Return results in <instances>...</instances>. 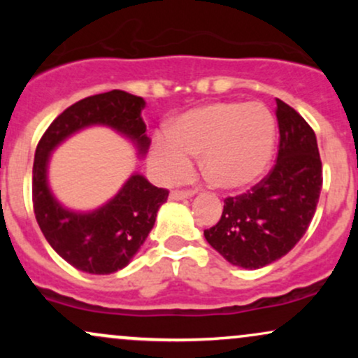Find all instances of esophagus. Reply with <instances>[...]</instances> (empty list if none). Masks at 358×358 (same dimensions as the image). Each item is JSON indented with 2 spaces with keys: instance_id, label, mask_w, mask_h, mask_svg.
<instances>
[{
  "instance_id": "34e87169",
  "label": "esophagus",
  "mask_w": 358,
  "mask_h": 358,
  "mask_svg": "<svg viewBox=\"0 0 358 358\" xmlns=\"http://www.w3.org/2000/svg\"><path fill=\"white\" fill-rule=\"evenodd\" d=\"M193 190H173L170 193V199L171 200H185V199H190L193 196Z\"/></svg>"
}]
</instances>
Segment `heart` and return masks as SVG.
I'll return each instance as SVG.
<instances>
[{
	"instance_id": "1",
	"label": "heart",
	"mask_w": 358,
	"mask_h": 358,
	"mask_svg": "<svg viewBox=\"0 0 358 358\" xmlns=\"http://www.w3.org/2000/svg\"><path fill=\"white\" fill-rule=\"evenodd\" d=\"M274 150V119L264 106L215 102L176 119L170 133H158L151 166L163 182L182 180L192 156L212 185L224 192L250 187L268 170Z\"/></svg>"
}]
</instances>
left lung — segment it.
I'll use <instances>...</instances> for the list:
<instances>
[{
  "label": "left lung",
  "instance_id": "left-lung-1",
  "mask_svg": "<svg viewBox=\"0 0 358 358\" xmlns=\"http://www.w3.org/2000/svg\"><path fill=\"white\" fill-rule=\"evenodd\" d=\"M279 150L266 178L224 202L220 220L205 239L225 261L259 269L286 256L305 236L323 185L322 159L310 124L276 99Z\"/></svg>",
  "mask_w": 358,
  "mask_h": 358
}]
</instances>
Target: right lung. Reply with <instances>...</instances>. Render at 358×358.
Instances as JSON below:
<instances>
[{
    "label": "right lung",
    "instance_id": "obj_1",
    "mask_svg": "<svg viewBox=\"0 0 358 358\" xmlns=\"http://www.w3.org/2000/svg\"><path fill=\"white\" fill-rule=\"evenodd\" d=\"M145 99L110 90L85 97L67 108L48 126L35 151L34 210L45 239L62 259L89 274H110L126 268L153 229L168 190L133 173L109 202L90 212L65 208L48 187V162L60 143L90 126L117 131L145 156L150 148L141 117Z\"/></svg>",
    "mask_w": 358,
    "mask_h": 358
}]
</instances>
